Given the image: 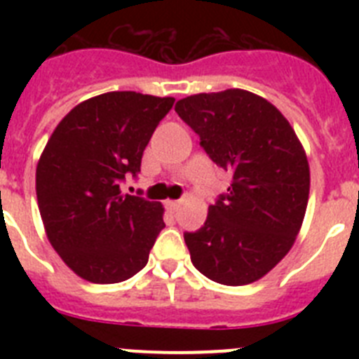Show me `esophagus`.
<instances>
[{"label": "esophagus", "instance_id": "1", "mask_svg": "<svg viewBox=\"0 0 359 359\" xmlns=\"http://www.w3.org/2000/svg\"><path fill=\"white\" fill-rule=\"evenodd\" d=\"M180 205H182V203H180V201H172V199H170V201H167V208H169L170 212H176L177 208H180Z\"/></svg>", "mask_w": 359, "mask_h": 359}]
</instances>
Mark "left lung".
Here are the masks:
<instances>
[{"label":"left lung","mask_w":359,"mask_h":359,"mask_svg":"<svg viewBox=\"0 0 359 359\" xmlns=\"http://www.w3.org/2000/svg\"><path fill=\"white\" fill-rule=\"evenodd\" d=\"M174 109L210 160L231 172L205 224L183 233L192 264L224 286L252 284L286 257L302 226L309 199L302 144L280 111L250 91L190 95Z\"/></svg>","instance_id":"1"}]
</instances>
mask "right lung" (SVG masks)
<instances>
[{
    "label": "right lung",
    "mask_w": 359,
    "mask_h": 359,
    "mask_svg": "<svg viewBox=\"0 0 359 359\" xmlns=\"http://www.w3.org/2000/svg\"><path fill=\"white\" fill-rule=\"evenodd\" d=\"M172 97L111 91L84 100L59 122L36 170L41 219L53 250L93 284L128 280L147 264L163 230V207L122 194Z\"/></svg>",
    "instance_id": "right-lung-1"
}]
</instances>
